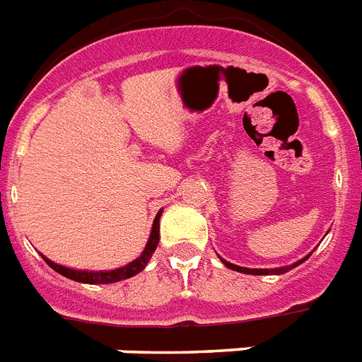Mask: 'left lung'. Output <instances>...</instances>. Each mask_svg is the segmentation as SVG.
Masks as SVG:
<instances>
[{
    "instance_id": "left-lung-1",
    "label": "left lung",
    "mask_w": 362,
    "mask_h": 362,
    "mask_svg": "<svg viewBox=\"0 0 362 362\" xmlns=\"http://www.w3.org/2000/svg\"><path fill=\"white\" fill-rule=\"evenodd\" d=\"M313 253V252H310ZM309 253V255H310ZM309 255H305L303 257V259H300V261H296V262H292V264H286V267H281V268H246V267H237V264H233V262H228L226 261V259H222V257H220V261L223 262V264H226V267L228 268H231V270H235V272H240V274H252V276H281V274H285V272H288V270H292V268H296V267H300L301 262L303 261H307V259H309Z\"/></svg>"
}]
</instances>
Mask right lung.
I'll use <instances>...</instances> for the list:
<instances>
[{
	"instance_id": "add662e5",
	"label": "right lung",
	"mask_w": 362,
	"mask_h": 362,
	"mask_svg": "<svg viewBox=\"0 0 362 362\" xmlns=\"http://www.w3.org/2000/svg\"><path fill=\"white\" fill-rule=\"evenodd\" d=\"M163 211L157 213L153 220V226H151V233H149L148 244H146L144 252L140 253V257H136L134 261H131L129 264H125V267L115 268V270H76V268H68L62 267V264H57V262L49 261L47 257L42 255V259L49 264L55 272H59L61 276L68 277L71 281L77 283H86V285H109V283H118L124 281V279H129V277L136 276L140 272L144 270L146 264L149 262L151 255L155 253L157 246H159V220Z\"/></svg>"
}]
</instances>
